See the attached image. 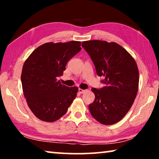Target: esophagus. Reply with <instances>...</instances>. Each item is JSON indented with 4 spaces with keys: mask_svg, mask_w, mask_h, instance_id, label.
<instances>
[{
    "mask_svg": "<svg viewBox=\"0 0 159 159\" xmlns=\"http://www.w3.org/2000/svg\"><path fill=\"white\" fill-rule=\"evenodd\" d=\"M85 92H86L85 90H83V89H81V88H79V93H80V94H83V93H84Z\"/></svg>",
    "mask_w": 159,
    "mask_h": 159,
    "instance_id": "34e87169",
    "label": "esophagus"
}]
</instances>
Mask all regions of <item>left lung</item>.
I'll return each mask as SVG.
<instances>
[{"label":"left lung","instance_id":"8db88e82","mask_svg":"<svg viewBox=\"0 0 159 159\" xmlns=\"http://www.w3.org/2000/svg\"><path fill=\"white\" fill-rule=\"evenodd\" d=\"M95 66L97 74L103 76L104 86L92 88L95 100L89 104L93 118L103 125L120 121L133 105L139 86V71L134 58L116 43L105 41L82 42Z\"/></svg>","mask_w":159,"mask_h":159}]
</instances>
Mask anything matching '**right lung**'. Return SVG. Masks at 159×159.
Segmentation results:
<instances>
[{"label": "right lung", "mask_w": 159, "mask_h": 159, "mask_svg": "<svg viewBox=\"0 0 159 159\" xmlns=\"http://www.w3.org/2000/svg\"><path fill=\"white\" fill-rule=\"evenodd\" d=\"M80 50V41L46 43L25 61L21 75L24 95L31 111L43 121L54 122L63 116L76 97V86L67 87L57 78Z\"/></svg>", "instance_id": "right-lung-1"}]
</instances>
